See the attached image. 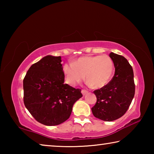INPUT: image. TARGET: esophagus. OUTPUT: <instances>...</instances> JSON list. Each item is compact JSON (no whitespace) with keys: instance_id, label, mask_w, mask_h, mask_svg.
I'll list each match as a JSON object with an SVG mask.
<instances>
[{"instance_id":"obj_1","label":"esophagus","mask_w":154,"mask_h":154,"mask_svg":"<svg viewBox=\"0 0 154 154\" xmlns=\"http://www.w3.org/2000/svg\"><path fill=\"white\" fill-rule=\"evenodd\" d=\"M82 93L83 95H85V94H87L88 93V91H86V90H82Z\"/></svg>"}]
</instances>
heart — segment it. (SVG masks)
Wrapping results in <instances>:
<instances>
[{
  "instance_id": "obj_1",
  "label": "heart",
  "mask_w": 154,
  "mask_h": 154,
  "mask_svg": "<svg viewBox=\"0 0 154 154\" xmlns=\"http://www.w3.org/2000/svg\"><path fill=\"white\" fill-rule=\"evenodd\" d=\"M113 69V62L107 55L83 56L63 66L69 84L75 85L83 80L85 75L87 84L94 88H101L107 84L111 79Z\"/></svg>"
}]
</instances>
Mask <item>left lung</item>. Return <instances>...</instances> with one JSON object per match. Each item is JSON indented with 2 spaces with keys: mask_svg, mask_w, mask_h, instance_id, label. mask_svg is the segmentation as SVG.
I'll list each match as a JSON object with an SVG mask.
<instances>
[{
  "mask_svg": "<svg viewBox=\"0 0 154 154\" xmlns=\"http://www.w3.org/2000/svg\"><path fill=\"white\" fill-rule=\"evenodd\" d=\"M115 74L105 86L94 91L97 100L92 108L96 118L111 122L123 116L128 109L135 92L134 72L124 56L111 52Z\"/></svg>",
  "mask_w": 154,
  "mask_h": 154,
  "instance_id": "8db88e82",
  "label": "left lung"
}]
</instances>
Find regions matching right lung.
<instances>
[{
  "label": "right lung",
  "mask_w": 154,
  "mask_h": 154,
  "mask_svg": "<svg viewBox=\"0 0 154 154\" xmlns=\"http://www.w3.org/2000/svg\"><path fill=\"white\" fill-rule=\"evenodd\" d=\"M60 56H47L33 64L23 81L25 106L36 121L56 126L67 120L80 89L64 83Z\"/></svg>",
  "instance_id": "add662e5"
}]
</instances>
